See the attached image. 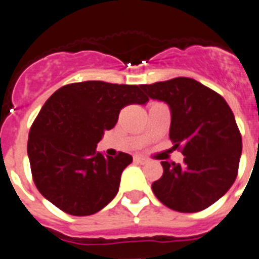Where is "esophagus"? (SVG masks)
<instances>
[{"instance_id": "esophagus-1", "label": "esophagus", "mask_w": 259, "mask_h": 259, "mask_svg": "<svg viewBox=\"0 0 259 259\" xmlns=\"http://www.w3.org/2000/svg\"><path fill=\"white\" fill-rule=\"evenodd\" d=\"M134 161L136 162V163L144 164V163H146V162H148V158L141 157V155H135V157H134Z\"/></svg>"}]
</instances>
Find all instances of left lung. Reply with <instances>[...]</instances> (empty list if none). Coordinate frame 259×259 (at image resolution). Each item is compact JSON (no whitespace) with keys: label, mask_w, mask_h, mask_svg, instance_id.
Instances as JSON below:
<instances>
[{"label":"left lung","mask_w":259,"mask_h":259,"mask_svg":"<svg viewBox=\"0 0 259 259\" xmlns=\"http://www.w3.org/2000/svg\"><path fill=\"white\" fill-rule=\"evenodd\" d=\"M148 98L171 110L170 139L184 163L161 162L163 175L152 184L155 197L180 212H197L219 200L237 176L242 141L221 95L191 77L140 85Z\"/></svg>","instance_id":"left-lung-1"}]
</instances>
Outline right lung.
I'll list each match as a JSON object with an SVG mask.
<instances>
[{
  "mask_svg": "<svg viewBox=\"0 0 259 259\" xmlns=\"http://www.w3.org/2000/svg\"><path fill=\"white\" fill-rule=\"evenodd\" d=\"M148 101L140 87L96 80L56 91L32 123L27 144L38 192L70 215L104 209L118 193L132 157L122 152L105 157L96 146L116 124L123 107Z\"/></svg>",
  "mask_w": 259,
  "mask_h": 259,
  "instance_id": "1",
  "label": "right lung"
}]
</instances>
